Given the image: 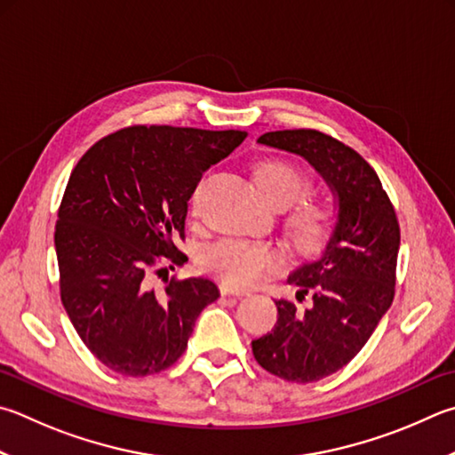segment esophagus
<instances>
[{
    "label": "esophagus",
    "instance_id": "obj_1",
    "mask_svg": "<svg viewBox=\"0 0 455 455\" xmlns=\"http://www.w3.org/2000/svg\"><path fill=\"white\" fill-rule=\"evenodd\" d=\"M219 288H220V294L222 296H235V299H243V296L246 294L244 291H236V288L228 286V284H220Z\"/></svg>",
    "mask_w": 455,
    "mask_h": 455
}]
</instances>
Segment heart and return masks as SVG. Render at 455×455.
I'll return each instance as SVG.
<instances>
[{
  "label": "heart",
  "mask_w": 455,
  "mask_h": 455,
  "mask_svg": "<svg viewBox=\"0 0 455 455\" xmlns=\"http://www.w3.org/2000/svg\"><path fill=\"white\" fill-rule=\"evenodd\" d=\"M256 185L275 206H288L308 191V179L292 163L268 159L254 171ZM195 203V199H193ZM328 211L318 204H302L291 214L288 228L300 249H314L328 230ZM278 254L270 244L244 238H219L199 254V267L230 286H251L275 270Z\"/></svg>",
  "instance_id": "heart-1"
}]
</instances>
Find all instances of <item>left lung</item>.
<instances>
[{
	"mask_svg": "<svg viewBox=\"0 0 455 455\" xmlns=\"http://www.w3.org/2000/svg\"><path fill=\"white\" fill-rule=\"evenodd\" d=\"M259 143L308 161L336 199L324 249L288 276L299 286L296 299L310 294L312 307L302 312L291 300H276L275 328L252 340L256 362L270 374L296 384L318 382L364 348L392 307L398 219L376 171L338 139L292 129L264 133Z\"/></svg>",
	"mask_w": 455,
	"mask_h": 455,
	"instance_id": "obj_1",
	"label": "left lung"
}]
</instances>
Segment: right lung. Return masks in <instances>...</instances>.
<instances>
[{
  "mask_svg": "<svg viewBox=\"0 0 455 455\" xmlns=\"http://www.w3.org/2000/svg\"><path fill=\"white\" fill-rule=\"evenodd\" d=\"M244 131L127 127L73 169L57 212L61 302L91 354L123 376H148L183 356L195 322L220 296L209 278L148 286L159 262L183 264L188 199ZM164 270V268H161Z\"/></svg>",
  "mask_w": 455,
  "mask_h": 455,
  "instance_id": "obj_1",
  "label": "right lung"
}]
</instances>
